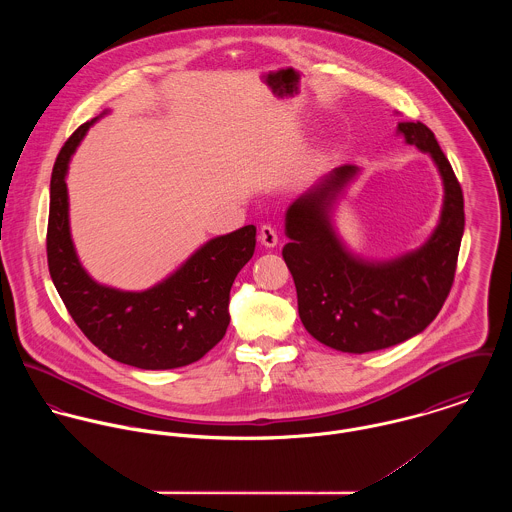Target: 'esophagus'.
Returning a JSON list of instances; mask_svg holds the SVG:
<instances>
[{
	"label": "esophagus",
	"instance_id": "obj_1",
	"mask_svg": "<svg viewBox=\"0 0 512 512\" xmlns=\"http://www.w3.org/2000/svg\"><path fill=\"white\" fill-rule=\"evenodd\" d=\"M260 242L266 246V248H274L278 244V230L272 226V224H264L260 228Z\"/></svg>",
	"mask_w": 512,
	"mask_h": 512
}]
</instances>
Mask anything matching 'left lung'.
I'll return each instance as SVG.
<instances>
[{"label": "left lung", "mask_w": 512, "mask_h": 512, "mask_svg": "<svg viewBox=\"0 0 512 512\" xmlns=\"http://www.w3.org/2000/svg\"><path fill=\"white\" fill-rule=\"evenodd\" d=\"M406 144L428 153L443 181V207L432 236L392 260L353 254L333 228V205L359 167L341 165L299 195L286 213L290 242L282 254L297 292L299 319L319 343L363 355L422 333L451 290L465 213L461 185L434 132L400 122Z\"/></svg>", "instance_id": "obj_1"}]
</instances>
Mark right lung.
<instances>
[{
	"label": "right lung",
	"instance_id": "right-lung-1",
	"mask_svg": "<svg viewBox=\"0 0 512 512\" xmlns=\"http://www.w3.org/2000/svg\"><path fill=\"white\" fill-rule=\"evenodd\" d=\"M98 118L74 132L53 167L47 226L53 284L80 331L110 359L144 370L191 365L226 333L230 288L254 254L256 226L211 238L171 276L144 292H124L92 280L74 250L65 177L74 149Z\"/></svg>",
	"mask_w": 512,
	"mask_h": 512
}]
</instances>
